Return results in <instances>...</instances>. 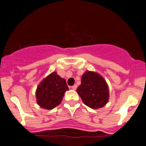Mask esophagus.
<instances>
[{"instance_id": "1", "label": "esophagus", "mask_w": 146, "mask_h": 146, "mask_svg": "<svg viewBox=\"0 0 146 146\" xmlns=\"http://www.w3.org/2000/svg\"><path fill=\"white\" fill-rule=\"evenodd\" d=\"M77 85H74V86H72V88L73 89V90H76V89H77Z\"/></svg>"}]
</instances>
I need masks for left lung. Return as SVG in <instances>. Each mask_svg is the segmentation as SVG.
I'll list each match as a JSON object with an SVG mask.
<instances>
[{
	"label": "left lung",
	"instance_id": "left-lung-1",
	"mask_svg": "<svg viewBox=\"0 0 146 146\" xmlns=\"http://www.w3.org/2000/svg\"><path fill=\"white\" fill-rule=\"evenodd\" d=\"M82 102L92 109L102 108L109 100V88L106 81L96 72L86 71L77 88Z\"/></svg>",
	"mask_w": 146,
	"mask_h": 146
}]
</instances>
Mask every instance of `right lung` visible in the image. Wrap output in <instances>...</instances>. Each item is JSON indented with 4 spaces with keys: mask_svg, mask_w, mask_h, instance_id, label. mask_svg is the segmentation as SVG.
I'll return each mask as SVG.
<instances>
[{
    "mask_svg": "<svg viewBox=\"0 0 146 146\" xmlns=\"http://www.w3.org/2000/svg\"><path fill=\"white\" fill-rule=\"evenodd\" d=\"M68 90L66 80L58 75L55 72H52L45 77L37 87V104L44 109H53L60 104L64 94Z\"/></svg>",
    "mask_w": 146,
    "mask_h": 146,
    "instance_id": "obj_1",
    "label": "right lung"
}]
</instances>
